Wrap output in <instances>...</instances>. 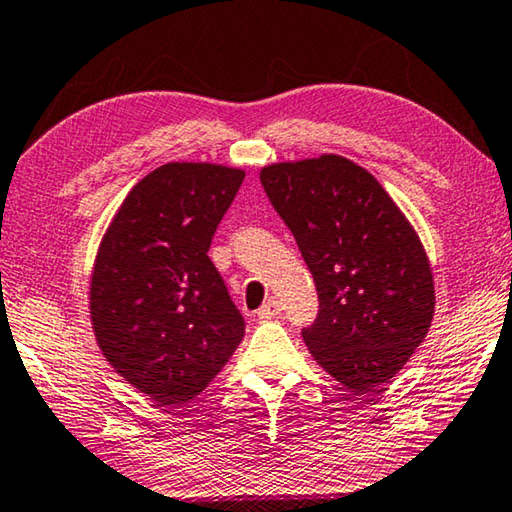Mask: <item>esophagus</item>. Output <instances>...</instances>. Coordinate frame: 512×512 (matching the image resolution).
Segmentation results:
<instances>
[{"label":"esophagus","instance_id":"1","mask_svg":"<svg viewBox=\"0 0 512 512\" xmlns=\"http://www.w3.org/2000/svg\"><path fill=\"white\" fill-rule=\"evenodd\" d=\"M279 313H281V304L270 300V302H265L261 309L256 311V316H258V320H272V318H277Z\"/></svg>","mask_w":512,"mask_h":512}]
</instances>
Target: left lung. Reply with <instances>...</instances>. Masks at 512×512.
<instances>
[{"instance_id": "8db88e82", "label": "left lung", "mask_w": 512, "mask_h": 512, "mask_svg": "<svg viewBox=\"0 0 512 512\" xmlns=\"http://www.w3.org/2000/svg\"><path fill=\"white\" fill-rule=\"evenodd\" d=\"M261 183L316 281L320 311L302 329L306 348L355 393L391 380L435 316L430 261L412 224L341 155L270 164Z\"/></svg>"}]
</instances>
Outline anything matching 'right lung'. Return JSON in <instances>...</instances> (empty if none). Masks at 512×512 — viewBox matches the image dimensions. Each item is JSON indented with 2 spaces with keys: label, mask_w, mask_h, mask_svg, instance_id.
I'll list each match as a JSON object with an SVG mask.
<instances>
[{
  "label": "right lung",
  "mask_w": 512,
  "mask_h": 512,
  "mask_svg": "<svg viewBox=\"0 0 512 512\" xmlns=\"http://www.w3.org/2000/svg\"><path fill=\"white\" fill-rule=\"evenodd\" d=\"M242 180L222 164H162L102 235L89 288L96 341L116 373L162 405L199 396L245 336L208 258Z\"/></svg>",
  "instance_id": "right-lung-1"
}]
</instances>
